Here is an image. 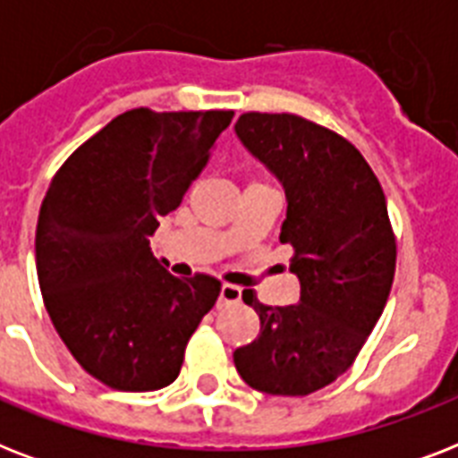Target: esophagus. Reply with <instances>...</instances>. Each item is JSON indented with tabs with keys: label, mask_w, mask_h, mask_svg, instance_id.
<instances>
[{
	"label": "esophagus",
	"mask_w": 458,
	"mask_h": 458,
	"mask_svg": "<svg viewBox=\"0 0 458 458\" xmlns=\"http://www.w3.org/2000/svg\"><path fill=\"white\" fill-rule=\"evenodd\" d=\"M242 300V290L235 285H221V294H218V309H225L230 304H237Z\"/></svg>",
	"instance_id": "obj_1"
}]
</instances>
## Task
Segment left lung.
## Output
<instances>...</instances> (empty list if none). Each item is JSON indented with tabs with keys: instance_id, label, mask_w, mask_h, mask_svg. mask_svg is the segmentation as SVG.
<instances>
[{
	"instance_id": "obj_1",
	"label": "left lung",
	"mask_w": 458,
	"mask_h": 458,
	"mask_svg": "<svg viewBox=\"0 0 458 458\" xmlns=\"http://www.w3.org/2000/svg\"><path fill=\"white\" fill-rule=\"evenodd\" d=\"M235 135L285 190L280 242L300 301L266 306L251 290L261 333L235 349L244 383L266 394L304 397L354 363L390 297L397 244L376 173L352 142L293 114H242Z\"/></svg>"
}]
</instances>
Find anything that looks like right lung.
<instances>
[{"label": "right lung", "instance_id": "obj_1", "mask_svg": "<svg viewBox=\"0 0 458 458\" xmlns=\"http://www.w3.org/2000/svg\"><path fill=\"white\" fill-rule=\"evenodd\" d=\"M233 116L125 111L78 147L47 190L35 233L47 311L75 361L114 390L171 385L218 300V280L171 276L149 237Z\"/></svg>", "mask_w": 458, "mask_h": 458}]
</instances>
